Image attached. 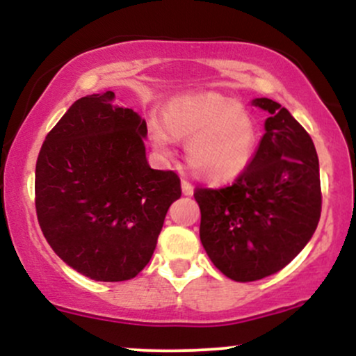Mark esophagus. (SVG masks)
<instances>
[{
	"label": "esophagus",
	"mask_w": 356,
	"mask_h": 356,
	"mask_svg": "<svg viewBox=\"0 0 356 356\" xmlns=\"http://www.w3.org/2000/svg\"><path fill=\"white\" fill-rule=\"evenodd\" d=\"M181 189H182V194L184 195H192V194H194V187H192L191 182H187V181H182L181 182Z\"/></svg>",
	"instance_id": "34e87169"
}]
</instances>
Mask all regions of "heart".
<instances>
[{
	"label": "heart",
	"instance_id": "obj_1",
	"mask_svg": "<svg viewBox=\"0 0 356 356\" xmlns=\"http://www.w3.org/2000/svg\"><path fill=\"white\" fill-rule=\"evenodd\" d=\"M150 144L159 161L175 154V138H187L186 155L204 181L224 184L238 179L256 149L252 117L231 99L214 92L177 97L164 110V120H149Z\"/></svg>",
	"mask_w": 356,
	"mask_h": 356
}]
</instances>
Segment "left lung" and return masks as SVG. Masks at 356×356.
Segmentation results:
<instances>
[{"label":"left lung","mask_w":356,"mask_h":356,"mask_svg":"<svg viewBox=\"0 0 356 356\" xmlns=\"http://www.w3.org/2000/svg\"><path fill=\"white\" fill-rule=\"evenodd\" d=\"M248 169L224 189H195L201 243L222 275L256 281L283 269L303 251L321 214L320 164L308 132L275 100Z\"/></svg>","instance_id":"obj_1"}]
</instances>
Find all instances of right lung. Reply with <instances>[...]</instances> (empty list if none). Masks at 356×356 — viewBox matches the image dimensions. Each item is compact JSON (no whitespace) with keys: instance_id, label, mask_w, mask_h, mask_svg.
Masks as SVG:
<instances>
[{"instance_id":"add662e5","label":"right lung","mask_w":356,"mask_h":356,"mask_svg":"<svg viewBox=\"0 0 356 356\" xmlns=\"http://www.w3.org/2000/svg\"><path fill=\"white\" fill-rule=\"evenodd\" d=\"M81 97L44 138L35 172L38 222L56 256L95 281H127L147 266L181 181L145 157L147 124Z\"/></svg>"}]
</instances>
